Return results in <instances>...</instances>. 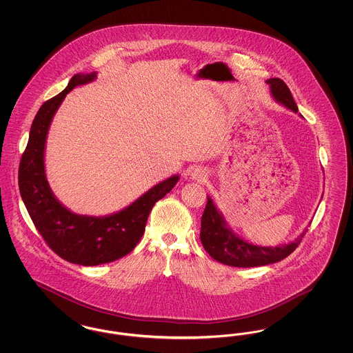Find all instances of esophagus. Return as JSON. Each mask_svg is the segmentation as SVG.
I'll list each match as a JSON object with an SVG mask.
<instances>
[{"label":"esophagus","instance_id":"obj_1","mask_svg":"<svg viewBox=\"0 0 353 353\" xmlns=\"http://www.w3.org/2000/svg\"><path fill=\"white\" fill-rule=\"evenodd\" d=\"M189 174H190V179L193 180H197V181H203L208 176L206 170L200 167H196V168H192V170H189Z\"/></svg>","mask_w":353,"mask_h":353}]
</instances>
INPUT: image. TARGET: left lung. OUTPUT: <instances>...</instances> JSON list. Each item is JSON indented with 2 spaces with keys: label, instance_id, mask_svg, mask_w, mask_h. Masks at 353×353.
I'll use <instances>...</instances> for the list:
<instances>
[{
  "label": "left lung",
  "instance_id": "1",
  "mask_svg": "<svg viewBox=\"0 0 353 353\" xmlns=\"http://www.w3.org/2000/svg\"><path fill=\"white\" fill-rule=\"evenodd\" d=\"M266 83L270 84L274 101L295 114L298 112V105L291 95V91L282 79L271 78L266 81ZM305 232L307 229H304L302 234L294 241L275 248L254 245L235 234L229 228L223 214L208 196V202L202 214L200 238L203 249L221 263L233 268H256L285 259L298 248Z\"/></svg>",
  "mask_w": 353,
  "mask_h": 353
}]
</instances>
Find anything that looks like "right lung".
<instances>
[{
	"label": "right lung",
	"instance_id": "add662e5",
	"mask_svg": "<svg viewBox=\"0 0 353 353\" xmlns=\"http://www.w3.org/2000/svg\"><path fill=\"white\" fill-rule=\"evenodd\" d=\"M95 78L97 72L75 74L62 92L42 104L34 118L18 170L19 193L39 234L61 258L82 266L108 263L132 252L144 234L152 206L180 179L179 174L170 176L127 208L104 217L72 213L54 196L45 172L51 120L74 87L90 83Z\"/></svg>",
	"mask_w": 353,
	"mask_h": 353
}]
</instances>
